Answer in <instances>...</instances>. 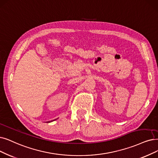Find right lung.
Segmentation results:
<instances>
[{
    "mask_svg": "<svg viewBox=\"0 0 158 158\" xmlns=\"http://www.w3.org/2000/svg\"><path fill=\"white\" fill-rule=\"evenodd\" d=\"M50 122H49V121H48V122H47V123H50Z\"/></svg>",
    "mask_w": 158,
    "mask_h": 158,
    "instance_id": "1",
    "label": "right lung"
}]
</instances>
